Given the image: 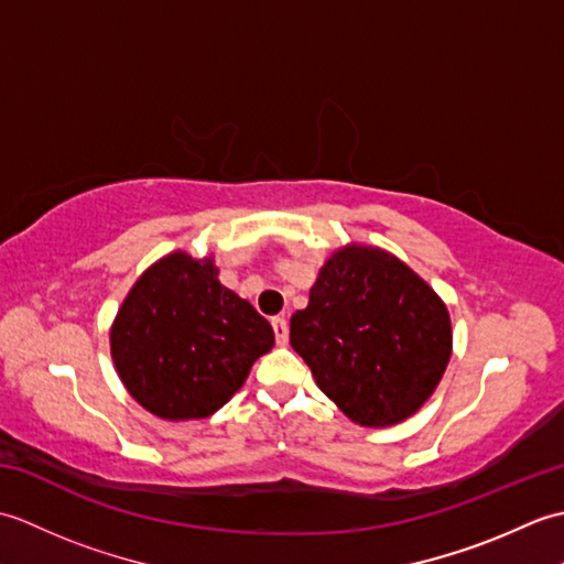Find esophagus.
<instances>
[{"mask_svg": "<svg viewBox=\"0 0 564 564\" xmlns=\"http://www.w3.org/2000/svg\"><path fill=\"white\" fill-rule=\"evenodd\" d=\"M271 327H273V334H275V341H279V344L289 341V322H285V317H273Z\"/></svg>", "mask_w": 564, "mask_h": 564, "instance_id": "esophagus-1", "label": "esophagus"}]
</instances>
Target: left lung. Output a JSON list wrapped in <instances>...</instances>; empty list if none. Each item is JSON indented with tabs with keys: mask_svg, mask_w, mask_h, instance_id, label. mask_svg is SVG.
Returning <instances> with one entry per match:
<instances>
[{
	"mask_svg": "<svg viewBox=\"0 0 564 564\" xmlns=\"http://www.w3.org/2000/svg\"><path fill=\"white\" fill-rule=\"evenodd\" d=\"M291 346L351 422L390 426L436 390L453 334L446 305L406 263L356 245L322 267L291 317Z\"/></svg>",
	"mask_w": 564,
	"mask_h": 564,
	"instance_id": "8db88e82",
	"label": "left lung"
}]
</instances>
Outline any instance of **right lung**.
Wrapping results in <instances>:
<instances>
[{
  "label": "right lung",
  "instance_id": "right-lung-1",
  "mask_svg": "<svg viewBox=\"0 0 564 564\" xmlns=\"http://www.w3.org/2000/svg\"><path fill=\"white\" fill-rule=\"evenodd\" d=\"M273 329L186 251L140 275L118 310L111 356L128 392L162 419H206L242 388Z\"/></svg>",
  "mask_w": 564,
  "mask_h": 564
}]
</instances>
